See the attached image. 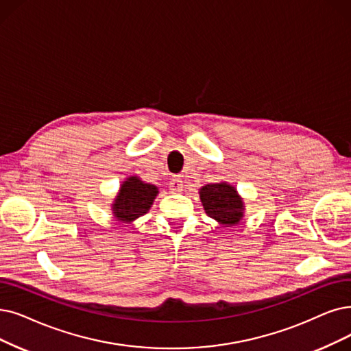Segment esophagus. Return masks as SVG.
<instances>
[{
  "label": "esophagus",
  "mask_w": 351,
  "mask_h": 351,
  "mask_svg": "<svg viewBox=\"0 0 351 351\" xmlns=\"http://www.w3.org/2000/svg\"><path fill=\"white\" fill-rule=\"evenodd\" d=\"M183 186H184L183 180L178 178V177H176V178H173V180L170 181V190H171L173 193H181V191H183Z\"/></svg>",
  "instance_id": "obj_1"
}]
</instances>
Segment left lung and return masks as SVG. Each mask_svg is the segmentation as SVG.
<instances>
[{"instance_id": "1", "label": "left lung", "mask_w": 351, "mask_h": 351, "mask_svg": "<svg viewBox=\"0 0 351 351\" xmlns=\"http://www.w3.org/2000/svg\"><path fill=\"white\" fill-rule=\"evenodd\" d=\"M200 202L208 217L223 228L239 224L245 216V202L236 187L228 181L206 184L200 189Z\"/></svg>"}]
</instances>
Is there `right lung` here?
Instances as JSON below:
<instances>
[{
    "label": "right lung",
    "mask_w": 351,
    "mask_h": 351,
    "mask_svg": "<svg viewBox=\"0 0 351 351\" xmlns=\"http://www.w3.org/2000/svg\"><path fill=\"white\" fill-rule=\"evenodd\" d=\"M158 193L157 186L145 183L138 176H130L122 181L119 191L110 203L112 216L118 223L131 224L148 213Z\"/></svg>",
    "instance_id": "add662e5"
}]
</instances>
